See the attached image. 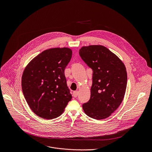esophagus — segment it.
I'll return each mask as SVG.
<instances>
[{
    "mask_svg": "<svg viewBox=\"0 0 152 152\" xmlns=\"http://www.w3.org/2000/svg\"><path fill=\"white\" fill-rule=\"evenodd\" d=\"M73 96L74 97H77L78 96V91H75L73 92Z\"/></svg>",
    "mask_w": 152,
    "mask_h": 152,
    "instance_id": "esophagus-1",
    "label": "esophagus"
}]
</instances>
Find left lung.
Wrapping results in <instances>:
<instances>
[{"label":"left lung","instance_id":"obj_1","mask_svg":"<svg viewBox=\"0 0 152 152\" xmlns=\"http://www.w3.org/2000/svg\"><path fill=\"white\" fill-rule=\"evenodd\" d=\"M79 54L93 71L91 97L83 105V110L90 118L105 119L118 109L124 98L127 86L125 65L101 45L83 46Z\"/></svg>","mask_w":152,"mask_h":152}]
</instances>
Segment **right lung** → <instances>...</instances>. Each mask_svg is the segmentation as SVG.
<instances>
[{
	"label": "right lung",
	"mask_w": 152,
	"mask_h": 152,
	"mask_svg": "<svg viewBox=\"0 0 152 152\" xmlns=\"http://www.w3.org/2000/svg\"><path fill=\"white\" fill-rule=\"evenodd\" d=\"M72 53L67 47L45 50L26 66L22 77L23 93L29 107L39 117H58L71 100L64 70Z\"/></svg>",
	"instance_id": "obj_1"
}]
</instances>
